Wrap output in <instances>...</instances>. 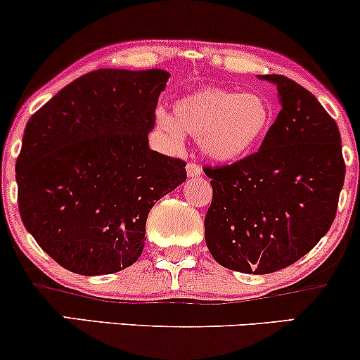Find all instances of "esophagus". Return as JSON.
I'll use <instances>...</instances> for the list:
<instances>
[{
  "label": "esophagus",
  "mask_w": 360,
  "mask_h": 360,
  "mask_svg": "<svg viewBox=\"0 0 360 360\" xmlns=\"http://www.w3.org/2000/svg\"><path fill=\"white\" fill-rule=\"evenodd\" d=\"M186 172H188V176L189 177H198V176H201V167L198 166V164H194V162H189L188 166H186Z\"/></svg>",
  "instance_id": "esophagus-1"
}]
</instances>
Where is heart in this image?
<instances>
[{
  "label": "heart",
  "instance_id": "obj_1",
  "mask_svg": "<svg viewBox=\"0 0 360 360\" xmlns=\"http://www.w3.org/2000/svg\"><path fill=\"white\" fill-rule=\"evenodd\" d=\"M274 122L265 97L223 86H206L179 98L172 115L158 110L155 124L174 147L184 134L198 139L201 154L218 164L243 161L262 146Z\"/></svg>",
  "mask_w": 360,
  "mask_h": 360
}]
</instances>
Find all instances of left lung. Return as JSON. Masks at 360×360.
<instances>
[{"instance_id":"obj_1","label":"left lung","mask_w":360,"mask_h":360,"mask_svg":"<svg viewBox=\"0 0 360 360\" xmlns=\"http://www.w3.org/2000/svg\"><path fill=\"white\" fill-rule=\"evenodd\" d=\"M281 103L258 153L221 167H205L213 201L205 219L210 253L241 274L287 268L330 228L345 177L340 132L309 90L283 75Z\"/></svg>"}]
</instances>
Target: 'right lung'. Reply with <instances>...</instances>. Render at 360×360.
<instances>
[{
    "label": "right lung",
    "mask_w": 360,
    "mask_h": 360,
    "mask_svg": "<svg viewBox=\"0 0 360 360\" xmlns=\"http://www.w3.org/2000/svg\"><path fill=\"white\" fill-rule=\"evenodd\" d=\"M169 73L101 68L63 86L25 129L16 159L21 221L79 275L131 266L153 206L186 181V162L149 149Z\"/></svg>",
    "instance_id": "1"
}]
</instances>
